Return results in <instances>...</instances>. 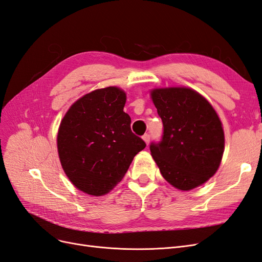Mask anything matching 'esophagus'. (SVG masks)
Wrapping results in <instances>:
<instances>
[{"instance_id":"1","label":"esophagus","mask_w":262,"mask_h":262,"mask_svg":"<svg viewBox=\"0 0 262 262\" xmlns=\"http://www.w3.org/2000/svg\"><path fill=\"white\" fill-rule=\"evenodd\" d=\"M143 140L145 141V143H146V144H148V143H149V140H150V136H149V134H148V133H145V134H144V136H143Z\"/></svg>"}]
</instances>
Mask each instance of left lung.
Here are the masks:
<instances>
[{
  "mask_svg": "<svg viewBox=\"0 0 262 262\" xmlns=\"http://www.w3.org/2000/svg\"><path fill=\"white\" fill-rule=\"evenodd\" d=\"M150 94L163 134L149 149L162 176L180 190L204 184L217 170L224 152V131L215 110L190 89L170 87Z\"/></svg>",
  "mask_w": 262,
  "mask_h": 262,
  "instance_id": "left-lung-1",
  "label": "left lung"
}]
</instances>
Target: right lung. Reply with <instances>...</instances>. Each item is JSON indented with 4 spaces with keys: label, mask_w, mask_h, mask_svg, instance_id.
<instances>
[{
    "label": "right lung",
    "mask_w": 262,
    "mask_h": 262,
    "mask_svg": "<svg viewBox=\"0 0 262 262\" xmlns=\"http://www.w3.org/2000/svg\"><path fill=\"white\" fill-rule=\"evenodd\" d=\"M125 99V93L117 87L96 90L74 102L61 121V165L71 182L85 193H108L146 146L131 131V118L123 112Z\"/></svg>",
    "instance_id": "1"
}]
</instances>
